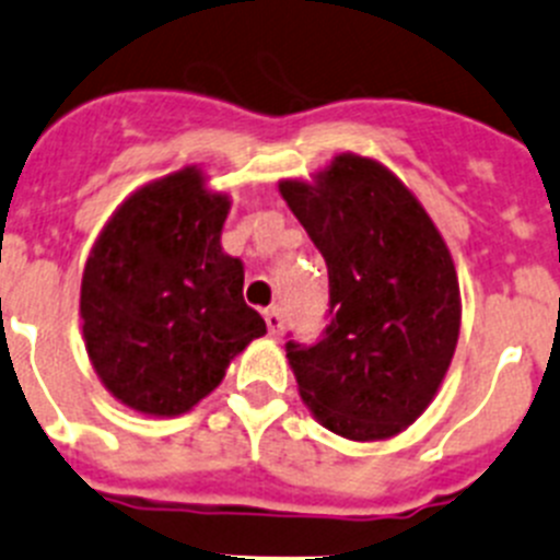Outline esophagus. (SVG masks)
<instances>
[{
    "instance_id": "1",
    "label": "esophagus",
    "mask_w": 560,
    "mask_h": 560,
    "mask_svg": "<svg viewBox=\"0 0 560 560\" xmlns=\"http://www.w3.org/2000/svg\"><path fill=\"white\" fill-rule=\"evenodd\" d=\"M264 322H266V327H269L271 338H277V335L283 332V313L277 311V307H269V311H264Z\"/></svg>"
}]
</instances>
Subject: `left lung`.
<instances>
[{
    "label": "left lung",
    "instance_id": "left-lung-1",
    "mask_svg": "<svg viewBox=\"0 0 560 560\" xmlns=\"http://www.w3.org/2000/svg\"><path fill=\"white\" fill-rule=\"evenodd\" d=\"M277 189L329 275L324 340L285 343L300 398L332 434L390 440L429 409L454 360L462 294L448 244L412 189L371 156L335 153Z\"/></svg>",
    "mask_w": 560,
    "mask_h": 560
}]
</instances>
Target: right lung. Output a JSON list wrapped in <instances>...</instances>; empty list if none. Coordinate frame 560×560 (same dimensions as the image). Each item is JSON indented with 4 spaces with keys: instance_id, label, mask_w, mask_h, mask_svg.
Wrapping results in <instances>:
<instances>
[{
    "instance_id": "right-lung-1",
    "label": "right lung",
    "mask_w": 560,
    "mask_h": 560,
    "mask_svg": "<svg viewBox=\"0 0 560 560\" xmlns=\"http://www.w3.org/2000/svg\"><path fill=\"white\" fill-rule=\"evenodd\" d=\"M228 214L231 195L186 164L137 186L90 247L79 291L84 349L124 407L148 418L189 412L266 335L242 296V258L222 249Z\"/></svg>"
}]
</instances>
